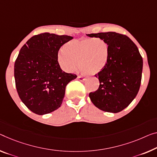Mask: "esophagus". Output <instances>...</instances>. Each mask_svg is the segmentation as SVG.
<instances>
[{"mask_svg": "<svg viewBox=\"0 0 157 157\" xmlns=\"http://www.w3.org/2000/svg\"><path fill=\"white\" fill-rule=\"evenodd\" d=\"M77 78H78V80L81 81H85V78H84L83 76H81V75L78 76V77H77Z\"/></svg>", "mask_w": 157, "mask_h": 157, "instance_id": "esophagus-1", "label": "esophagus"}]
</instances>
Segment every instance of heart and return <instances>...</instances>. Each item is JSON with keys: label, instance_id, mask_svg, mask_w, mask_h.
<instances>
[{"label": "heart", "instance_id": "1", "mask_svg": "<svg viewBox=\"0 0 157 157\" xmlns=\"http://www.w3.org/2000/svg\"><path fill=\"white\" fill-rule=\"evenodd\" d=\"M109 59V45L99 38H81L66 43L57 55L60 67L65 71L77 70L78 64L81 70L88 75L102 71Z\"/></svg>", "mask_w": 157, "mask_h": 157}]
</instances>
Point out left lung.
Wrapping results in <instances>:
<instances>
[{"mask_svg": "<svg viewBox=\"0 0 157 157\" xmlns=\"http://www.w3.org/2000/svg\"><path fill=\"white\" fill-rule=\"evenodd\" d=\"M100 38L109 45V59L95 76L100 86L89 94L91 102L104 112L118 113L131 103L138 93L143 71V57L136 45L126 35L116 32L86 34Z\"/></svg>", "mask_w": 157, "mask_h": 157, "instance_id": "8db88e82", "label": "left lung"}]
</instances>
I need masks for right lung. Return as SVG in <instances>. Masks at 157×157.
<instances>
[{
    "instance_id": "right-lung-1",
    "label": "right lung",
    "mask_w": 157,
    "mask_h": 157,
    "mask_svg": "<svg viewBox=\"0 0 157 157\" xmlns=\"http://www.w3.org/2000/svg\"><path fill=\"white\" fill-rule=\"evenodd\" d=\"M72 38L43 33L33 36L21 48L14 67L16 88L22 102L35 114L58 109L67 85L77 77L62 71L57 61L59 48Z\"/></svg>"
}]
</instances>
